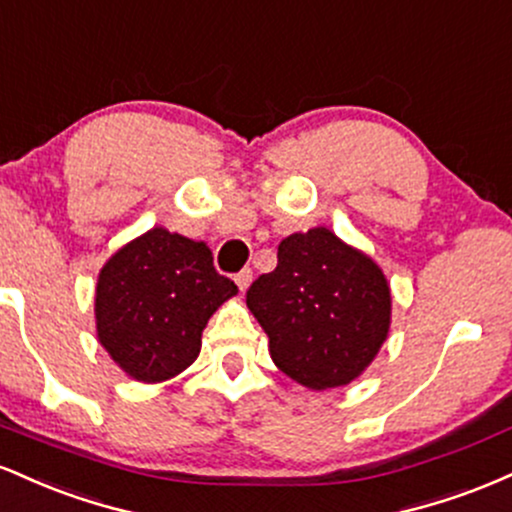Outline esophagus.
Masks as SVG:
<instances>
[{
	"instance_id": "esophagus-1",
	"label": "esophagus",
	"mask_w": 512,
	"mask_h": 512,
	"mask_svg": "<svg viewBox=\"0 0 512 512\" xmlns=\"http://www.w3.org/2000/svg\"><path fill=\"white\" fill-rule=\"evenodd\" d=\"M236 284H238V289L240 291H248V286L252 284V269H243V272L240 274H236Z\"/></svg>"
}]
</instances>
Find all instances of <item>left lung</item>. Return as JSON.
I'll list each match as a JSON object with an SVG mask.
<instances>
[{
	"label": "left lung",
	"instance_id": "8db88e82",
	"mask_svg": "<svg viewBox=\"0 0 512 512\" xmlns=\"http://www.w3.org/2000/svg\"><path fill=\"white\" fill-rule=\"evenodd\" d=\"M279 264L248 289L274 366L308 390L344 387L390 334V281L373 257L317 226L279 243Z\"/></svg>",
	"mask_w": 512,
	"mask_h": 512
}]
</instances>
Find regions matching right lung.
Listing matches in <instances>:
<instances>
[{"mask_svg":"<svg viewBox=\"0 0 512 512\" xmlns=\"http://www.w3.org/2000/svg\"><path fill=\"white\" fill-rule=\"evenodd\" d=\"M236 293L204 240L156 226L101 267L96 337L129 378L163 383L197 361L209 317Z\"/></svg>","mask_w":512,"mask_h":512,"instance_id":"add662e5","label":"right lung"}]
</instances>
